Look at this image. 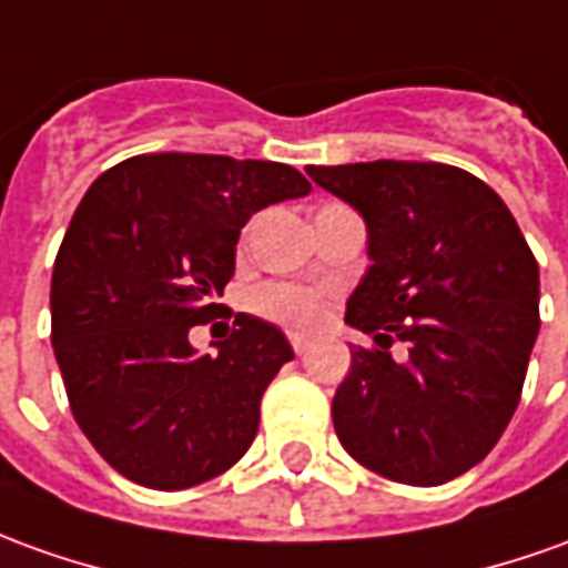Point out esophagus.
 I'll use <instances>...</instances> for the list:
<instances>
[{
  "mask_svg": "<svg viewBox=\"0 0 568 568\" xmlns=\"http://www.w3.org/2000/svg\"><path fill=\"white\" fill-rule=\"evenodd\" d=\"M291 346H293V352H296V355H303V352L308 349V339H306V336L293 334L291 336Z\"/></svg>",
  "mask_w": 568,
  "mask_h": 568,
  "instance_id": "1",
  "label": "esophagus"
}]
</instances>
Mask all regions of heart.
I'll return each mask as SVG.
<instances>
[{
    "label": "heart",
    "instance_id": "obj_1",
    "mask_svg": "<svg viewBox=\"0 0 568 568\" xmlns=\"http://www.w3.org/2000/svg\"><path fill=\"white\" fill-rule=\"evenodd\" d=\"M253 306L265 318L284 324L291 331H312L324 318V300L306 287H291V284H265L253 296Z\"/></svg>",
    "mask_w": 568,
    "mask_h": 568
}]
</instances>
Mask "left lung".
Masks as SVG:
<instances>
[{"label": "left lung", "instance_id": "obj_1", "mask_svg": "<svg viewBox=\"0 0 568 568\" xmlns=\"http://www.w3.org/2000/svg\"><path fill=\"white\" fill-rule=\"evenodd\" d=\"M315 185L365 219V277L334 429L362 467L405 486H442L495 448L519 405L538 336V262L507 203L445 163L374 160L308 166ZM405 338L409 362L388 343Z\"/></svg>", "mask_w": 568, "mask_h": 568}]
</instances>
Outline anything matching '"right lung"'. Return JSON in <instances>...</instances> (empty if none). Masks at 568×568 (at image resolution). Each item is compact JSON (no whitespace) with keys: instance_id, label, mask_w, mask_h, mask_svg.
Masks as SVG:
<instances>
[{"instance_id":"add662e5","label":"right lung","mask_w":568,"mask_h":568,"mask_svg":"<svg viewBox=\"0 0 568 568\" xmlns=\"http://www.w3.org/2000/svg\"><path fill=\"white\" fill-rule=\"evenodd\" d=\"M312 185L272 160L142 154L98 175L52 272V346L70 410L113 470L179 491L234 467L293 349L237 312L213 355L187 331L216 318L253 213Z\"/></svg>"}]
</instances>
